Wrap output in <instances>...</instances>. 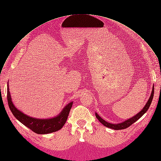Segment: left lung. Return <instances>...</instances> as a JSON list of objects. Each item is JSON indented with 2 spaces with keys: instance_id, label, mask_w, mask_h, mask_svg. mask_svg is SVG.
Wrapping results in <instances>:
<instances>
[{
  "instance_id": "obj_1",
  "label": "left lung",
  "mask_w": 161,
  "mask_h": 161,
  "mask_svg": "<svg viewBox=\"0 0 161 161\" xmlns=\"http://www.w3.org/2000/svg\"><path fill=\"white\" fill-rule=\"evenodd\" d=\"M153 94H154V86L153 87V89H152V94H151V96L150 97H149L147 102L146 103V104L145 105V106L144 107V108L139 112L138 114H136L135 116H133L132 118H131V119H128L122 123H120V124H111V123H109L108 122L105 121L103 119H102V118L97 114V113H95L96 114V117L97 118V119H98V120L103 125H105V127H109V128H111V129H113V130H124V129H125V128L130 127L131 125H132L134 122H135L136 121H137L139 119L141 116H142L144 115V114L148 110L149 106H150L151 103H152V100H153Z\"/></svg>"
}]
</instances>
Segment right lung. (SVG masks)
<instances>
[{
    "label": "right lung",
    "instance_id": "obj_1",
    "mask_svg": "<svg viewBox=\"0 0 161 161\" xmlns=\"http://www.w3.org/2000/svg\"><path fill=\"white\" fill-rule=\"evenodd\" d=\"M7 99L9 108L14 116L23 125L37 134H48L61 130L65 125L73 102L69 103L57 116L50 119H38L28 116L18 110L14 105L9 91L8 84Z\"/></svg>",
    "mask_w": 161,
    "mask_h": 161
}]
</instances>
